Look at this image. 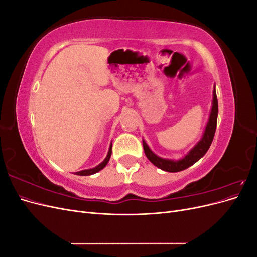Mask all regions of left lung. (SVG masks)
<instances>
[{
  "label": "left lung",
  "mask_w": 257,
  "mask_h": 257,
  "mask_svg": "<svg viewBox=\"0 0 257 257\" xmlns=\"http://www.w3.org/2000/svg\"><path fill=\"white\" fill-rule=\"evenodd\" d=\"M217 112H219V107H217V98L215 93V87L213 90V99H212V108L211 112H210L209 121L207 123V126L205 128V132L201 137L200 141L196 144V146L189 151V153L185 155L183 159H180L178 161L168 160V159H162L158 157L157 154H154L150 148L148 147L146 142L143 139V146L146 157L148 158L153 165L161 168L162 170L169 173H177L181 172L183 169H186L188 167L192 166L194 163H196L199 159H201L208 151L209 147L211 146V143L213 141L214 133L216 130V121H217Z\"/></svg>",
  "instance_id": "8db88e82"
}]
</instances>
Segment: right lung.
Instances as JSON below:
<instances>
[{
    "label": "right lung",
    "instance_id": "right-lung-1",
    "mask_svg": "<svg viewBox=\"0 0 257 257\" xmlns=\"http://www.w3.org/2000/svg\"><path fill=\"white\" fill-rule=\"evenodd\" d=\"M111 148H112V145L110 144V147H109V150H108V154H107V157H106V159L100 163L99 165H97L96 167H94V168H91V169H84V170H81V172H77L76 173V175H79V176H90V175H93V174H96V173H98L99 170H102L106 165H107V163L109 162V159H110V157H111Z\"/></svg>",
    "mask_w": 257,
    "mask_h": 257
}]
</instances>
